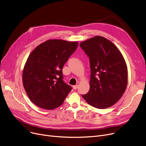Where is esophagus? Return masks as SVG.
<instances>
[{"instance_id":"34e87169","label":"esophagus","mask_w":146,"mask_h":146,"mask_svg":"<svg viewBox=\"0 0 146 146\" xmlns=\"http://www.w3.org/2000/svg\"><path fill=\"white\" fill-rule=\"evenodd\" d=\"M73 88L74 89H77L78 88V85H75V86H73Z\"/></svg>"}]
</instances>
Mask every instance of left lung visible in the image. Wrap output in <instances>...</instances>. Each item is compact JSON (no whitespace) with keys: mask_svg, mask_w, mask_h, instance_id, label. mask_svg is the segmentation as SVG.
<instances>
[{"mask_svg":"<svg viewBox=\"0 0 146 146\" xmlns=\"http://www.w3.org/2000/svg\"><path fill=\"white\" fill-rule=\"evenodd\" d=\"M88 56L90 89L82 97L98 109L109 108L124 94L128 83L127 67L121 52L106 38L96 36L80 44Z\"/></svg>","mask_w":146,"mask_h":146,"instance_id":"left-lung-1","label":"left lung"}]
</instances>
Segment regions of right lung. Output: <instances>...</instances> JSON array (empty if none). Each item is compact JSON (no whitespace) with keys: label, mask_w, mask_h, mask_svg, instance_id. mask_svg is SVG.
<instances>
[{"label":"right lung","mask_w":146,"mask_h":146,"mask_svg":"<svg viewBox=\"0 0 146 146\" xmlns=\"http://www.w3.org/2000/svg\"><path fill=\"white\" fill-rule=\"evenodd\" d=\"M78 46L76 42L50 40L31 53L22 80L29 98L35 105L53 110L63 104L72 88L63 80L62 69Z\"/></svg>","instance_id":"add662e5"}]
</instances>
